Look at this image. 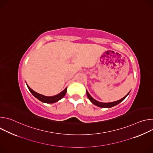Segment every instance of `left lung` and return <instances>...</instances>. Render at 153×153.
Masks as SVG:
<instances>
[{
	"instance_id": "1",
	"label": "left lung",
	"mask_w": 153,
	"mask_h": 153,
	"mask_svg": "<svg viewBox=\"0 0 153 153\" xmlns=\"http://www.w3.org/2000/svg\"><path fill=\"white\" fill-rule=\"evenodd\" d=\"M130 92V91H129ZM129 92L125 96L123 97L122 99L119 100H117L116 102H109V103H103V102H98L96 100H95L94 99H93L91 96L90 94L88 93V91L86 90V94H87V96H88V98L89 99V100L95 105L99 106V107H101V108H111L113 106H114L117 105H118L119 103H120L121 102H122L125 98L129 94Z\"/></svg>"
}]
</instances>
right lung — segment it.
Segmentation results:
<instances>
[{"label": "right lung", "instance_id": "right-lung-1", "mask_svg": "<svg viewBox=\"0 0 153 153\" xmlns=\"http://www.w3.org/2000/svg\"><path fill=\"white\" fill-rule=\"evenodd\" d=\"M27 85L28 90L31 92V93L36 98H37L38 100H39L40 101H41L42 102L47 103H55V102L59 101L61 99H62L65 96V95L66 94L67 89V88H66L63 91H62L61 93H60L59 94H58L56 96H43L42 94H39V93L35 92L34 90H33L31 88H30V86L27 84Z\"/></svg>", "mask_w": 153, "mask_h": 153}]
</instances>
